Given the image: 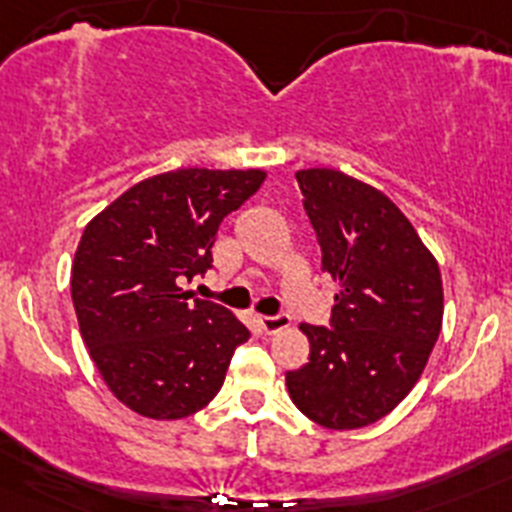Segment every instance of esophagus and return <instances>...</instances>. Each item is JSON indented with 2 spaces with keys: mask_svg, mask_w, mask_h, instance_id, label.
<instances>
[{
  "mask_svg": "<svg viewBox=\"0 0 512 512\" xmlns=\"http://www.w3.org/2000/svg\"><path fill=\"white\" fill-rule=\"evenodd\" d=\"M256 323L264 328V333H279V330L289 328L292 325V320H289V315H256Z\"/></svg>",
  "mask_w": 512,
  "mask_h": 512,
  "instance_id": "esophagus-1",
  "label": "esophagus"
}]
</instances>
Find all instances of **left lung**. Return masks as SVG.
Masks as SVG:
<instances>
[{"instance_id":"1","label":"left lung","mask_w":512,"mask_h":512,"mask_svg":"<svg viewBox=\"0 0 512 512\" xmlns=\"http://www.w3.org/2000/svg\"><path fill=\"white\" fill-rule=\"evenodd\" d=\"M295 176L338 295L330 328L300 325L310 361L287 372V390L323 428H364L392 413L428 364L443 320L441 269L387 194L336 169Z\"/></svg>"}]
</instances>
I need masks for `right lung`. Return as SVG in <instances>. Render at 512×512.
<instances>
[{"label": "right lung", "mask_w": 512, "mask_h": 512, "mask_svg": "<svg viewBox=\"0 0 512 512\" xmlns=\"http://www.w3.org/2000/svg\"><path fill=\"white\" fill-rule=\"evenodd\" d=\"M261 169H176L143 179L84 228L71 300L81 338L112 395L133 413L179 420L220 392L248 328L189 300L182 282L212 266L223 217L259 192Z\"/></svg>", "instance_id": "add662e5"}]
</instances>
